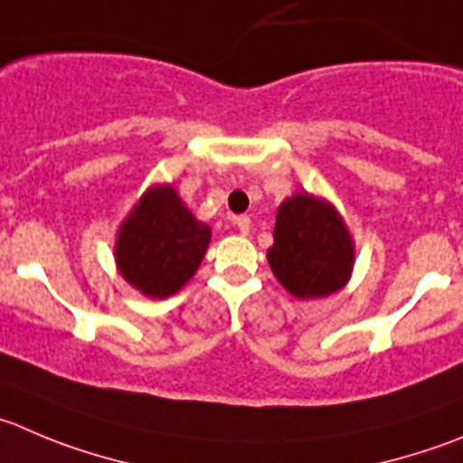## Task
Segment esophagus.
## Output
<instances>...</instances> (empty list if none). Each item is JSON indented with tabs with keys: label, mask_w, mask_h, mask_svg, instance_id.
<instances>
[{
	"label": "esophagus",
	"mask_w": 463,
	"mask_h": 463,
	"mask_svg": "<svg viewBox=\"0 0 463 463\" xmlns=\"http://www.w3.org/2000/svg\"><path fill=\"white\" fill-rule=\"evenodd\" d=\"M236 227H239L241 234L248 236L250 232H252V220H250L248 215H239V218H236Z\"/></svg>",
	"instance_id": "1"
}]
</instances>
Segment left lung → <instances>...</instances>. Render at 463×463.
Returning a JSON list of instances; mask_svg holds the SVG:
<instances>
[{"instance_id":"8db88e82","label":"left lung","mask_w":463,"mask_h":463,"mask_svg":"<svg viewBox=\"0 0 463 463\" xmlns=\"http://www.w3.org/2000/svg\"><path fill=\"white\" fill-rule=\"evenodd\" d=\"M272 275L298 300L336 293L354 270V239L336 206L314 193H295L277 209Z\"/></svg>"}]
</instances>
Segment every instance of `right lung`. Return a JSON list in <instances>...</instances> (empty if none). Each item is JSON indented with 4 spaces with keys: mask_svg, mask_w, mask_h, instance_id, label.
<instances>
[{
    "mask_svg": "<svg viewBox=\"0 0 463 463\" xmlns=\"http://www.w3.org/2000/svg\"><path fill=\"white\" fill-rule=\"evenodd\" d=\"M211 243L173 184H152L122 220L113 245L122 279L149 300H165L197 272Z\"/></svg>",
    "mask_w": 463,
    "mask_h": 463,
    "instance_id": "obj_1",
    "label": "right lung"
}]
</instances>
